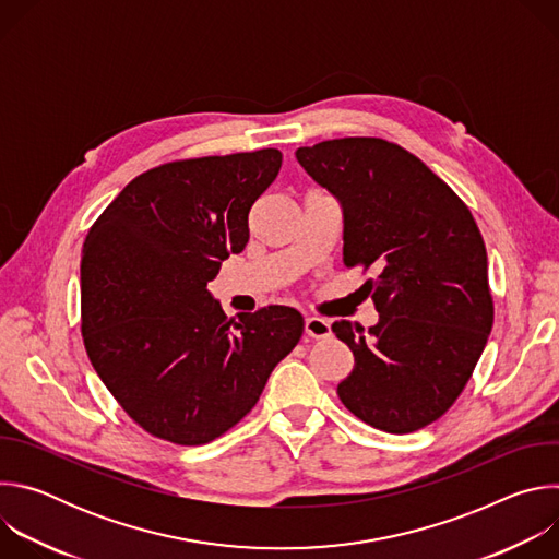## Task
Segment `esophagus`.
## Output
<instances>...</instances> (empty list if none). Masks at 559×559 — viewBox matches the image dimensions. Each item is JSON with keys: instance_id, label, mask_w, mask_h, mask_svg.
Segmentation results:
<instances>
[{"instance_id": "esophagus-1", "label": "esophagus", "mask_w": 559, "mask_h": 559, "mask_svg": "<svg viewBox=\"0 0 559 559\" xmlns=\"http://www.w3.org/2000/svg\"><path fill=\"white\" fill-rule=\"evenodd\" d=\"M305 334L309 338H328L332 334V323L325 321V318L307 316L305 318Z\"/></svg>"}]
</instances>
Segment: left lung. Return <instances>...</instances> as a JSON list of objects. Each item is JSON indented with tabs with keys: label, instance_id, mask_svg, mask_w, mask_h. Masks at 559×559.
Returning a JSON list of instances; mask_svg holds the SVG:
<instances>
[{
	"label": "left lung",
	"instance_id": "1",
	"mask_svg": "<svg viewBox=\"0 0 559 559\" xmlns=\"http://www.w3.org/2000/svg\"><path fill=\"white\" fill-rule=\"evenodd\" d=\"M296 158L343 203V263L378 274L362 285L378 325H332L356 360L338 397L380 431H418L457 401L493 328L483 234L466 203L397 143L345 136L298 147Z\"/></svg>",
	"mask_w": 559,
	"mask_h": 559
}]
</instances>
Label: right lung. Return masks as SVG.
Returning <instances> with one entry per match:
<instances>
[{
	"label": "right lung",
	"mask_w": 559,
	"mask_h": 559,
	"mask_svg": "<svg viewBox=\"0 0 559 559\" xmlns=\"http://www.w3.org/2000/svg\"><path fill=\"white\" fill-rule=\"evenodd\" d=\"M281 164L265 147L156 166L86 236V354L121 409L158 440L197 447L229 431L302 336L292 307L236 321L207 292L221 261L246 250L250 210Z\"/></svg>",
	"instance_id": "right-lung-1"
}]
</instances>
